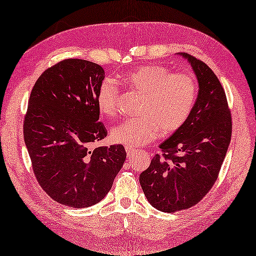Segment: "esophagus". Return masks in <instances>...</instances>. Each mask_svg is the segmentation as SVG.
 <instances>
[{
	"instance_id": "esophagus-1",
	"label": "esophagus",
	"mask_w": 256,
	"mask_h": 256,
	"mask_svg": "<svg viewBox=\"0 0 256 256\" xmlns=\"http://www.w3.org/2000/svg\"><path fill=\"white\" fill-rule=\"evenodd\" d=\"M125 150H126L128 157H131V156H133L135 153H136V150H134V148H126Z\"/></svg>"
}]
</instances>
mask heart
Wrapping results in <instances>:
<instances>
[{
	"label": "heart",
	"instance_id": "obj_1",
	"mask_svg": "<svg viewBox=\"0 0 256 256\" xmlns=\"http://www.w3.org/2000/svg\"><path fill=\"white\" fill-rule=\"evenodd\" d=\"M130 89L142 94L136 108L138 118H128L114 126L112 142L138 148L156 140L162 133L180 128L192 113L198 96V84L192 74H172L158 64H143L122 77ZM120 92L111 80H104L98 91L96 102L106 118L118 113Z\"/></svg>",
	"mask_w": 256,
	"mask_h": 256
}]
</instances>
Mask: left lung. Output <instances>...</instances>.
Returning <instances> with one entry per match:
<instances>
[{
  "label": "left lung",
  "mask_w": 256,
  "mask_h": 256,
  "mask_svg": "<svg viewBox=\"0 0 256 256\" xmlns=\"http://www.w3.org/2000/svg\"><path fill=\"white\" fill-rule=\"evenodd\" d=\"M199 92L182 126L160 145L140 182L148 202L162 212L192 208L218 179L229 148L232 118L224 86L209 66L186 52Z\"/></svg>",
  "instance_id": "8db88e82"
}]
</instances>
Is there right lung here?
<instances>
[{
    "label": "right lung",
    "instance_id": "add662e5",
    "mask_svg": "<svg viewBox=\"0 0 256 256\" xmlns=\"http://www.w3.org/2000/svg\"><path fill=\"white\" fill-rule=\"evenodd\" d=\"M103 79L99 64L64 59L37 79L24 118L38 184L57 202L74 208L104 198L126 158L123 145L94 148L108 135L96 102Z\"/></svg>",
    "mask_w": 256,
    "mask_h": 256
}]
</instances>
